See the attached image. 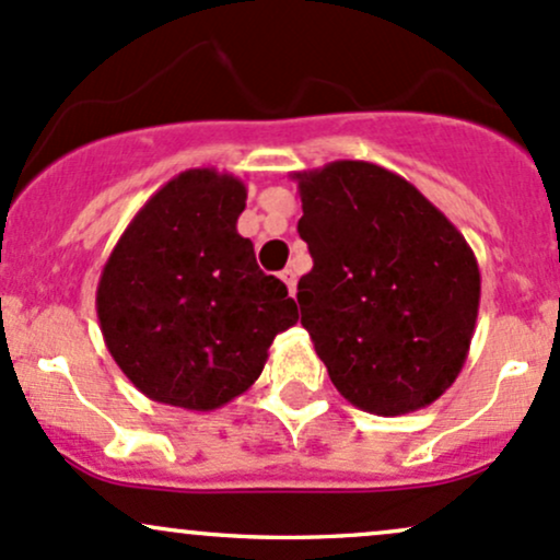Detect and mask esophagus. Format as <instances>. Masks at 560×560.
<instances>
[{"label":"esophagus","mask_w":560,"mask_h":560,"mask_svg":"<svg viewBox=\"0 0 560 560\" xmlns=\"http://www.w3.org/2000/svg\"><path fill=\"white\" fill-rule=\"evenodd\" d=\"M281 281H284L287 290H290V294L294 298V290H298V273H294L292 268H284L281 270Z\"/></svg>","instance_id":"esophagus-1"}]
</instances>
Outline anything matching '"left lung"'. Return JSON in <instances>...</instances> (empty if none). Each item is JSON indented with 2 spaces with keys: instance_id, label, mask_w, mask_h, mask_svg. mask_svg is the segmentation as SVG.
Instances as JSON below:
<instances>
[{
  "instance_id": "8db88e82",
  "label": "left lung",
  "mask_w": 560,
  "mask_h": 560,
  "mask_svg": "<svg viewBox=\"0 0 560 560\" xmlns=\"http://www.w3.org/2000/svg\"><path fill=\"white\" fill-rule=\"evenodd\" d=\"M313 268L300 324L329 380L380 417L417 411L457 380L476 331L481 273L465 236L409 180L372 162L294 172Z\"/></svg>"
}]
</instances>
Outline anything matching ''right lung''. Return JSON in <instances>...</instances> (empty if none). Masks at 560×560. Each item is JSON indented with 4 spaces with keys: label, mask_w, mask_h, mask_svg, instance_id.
<instances>
[{
    "label": "right lung",
    "mask_w": 560,
    "mask_h": 560,
    "mask_svg": "<svg viewBox=\"0 0 560 560\" xmlns=\"http://www.w3.org/2000/svg\"><path fill=\"white\" fill-rule=\"evenodd\" d=\"M247 186L229 172L186 170L140 207L97 281L108 353L151 401L225 407L252 388L298 305L262 273L236 220Z\"/></svg>",
    "instance_id": "1"
}]
</instances>
